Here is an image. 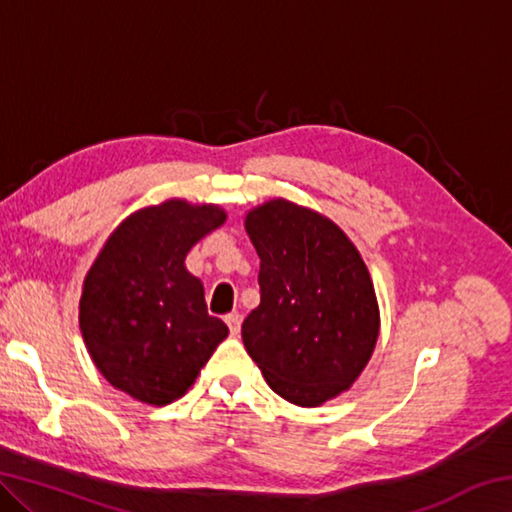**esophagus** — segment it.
<instances>
[{
    "label": "esophagus",
    "instance_id": "34e87169",
    "mask_svg": "<svg viewBox=\"0 0 512 512\" xmlns=\"http://www.w3.org/2000/svg\"><path fill=\"white\" fill-rule=\"evenodd\" d=\"M225 325L230 327L232 336H237L241 332V316L239 314H228V316H225Z\"/></svg>",
    "mask_w": 512,
    "mask_h": 512
}]
</instances>
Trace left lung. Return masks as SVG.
Returning <instances> with one entry per match:
<instances>
[{"instance_id": "left-lung-1", "label": "left lung", "mask_w": 512, "mask_h": 512, "mask_svg": "<svg viewBox=\"0 0 512 512\" xmlns=\"http://www.w3.org/2000/svg\"><path fill=\"white\" fill-rule=\"evenodd\" d=\"M262 300L241 325L266 384L298 406L341 395L368 366L379 305L368 266L320 212L271 198L246 214Z\"/></svg>"}]
</instances>
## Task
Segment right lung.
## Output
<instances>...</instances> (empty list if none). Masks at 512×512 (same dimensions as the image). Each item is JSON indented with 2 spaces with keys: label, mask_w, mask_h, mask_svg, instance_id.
Instances as JSON below:
<instances>
[{
  "label": "right lung",
  "mask_w": 512,
  "mask_h": 512,
  "mask_svg": "<svg viewBox=\"0 0 512 512\" xmlns=\"http://www.w3.org/2000/svg\"><path fill=\"white\" fill-rule=\"evenodd\" d=\"M225 219L219 205L169 198L126 216L101 246L83 280L79 325L94 366L117 391L171 404L228 336L185 266L196 241Z\"/></svg>",
  "instance_id": "right-lung-1"
}]
</instances>
